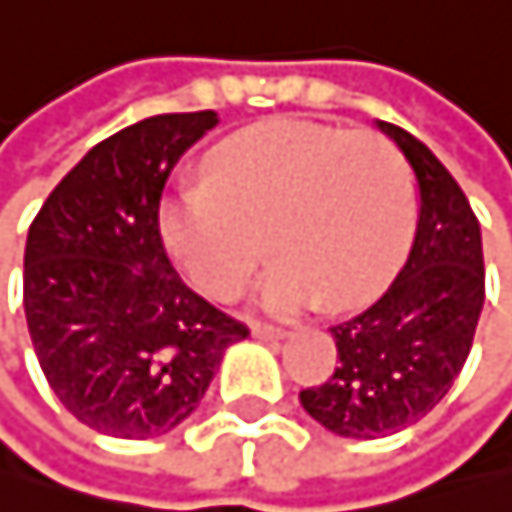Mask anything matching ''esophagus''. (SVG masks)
<instances>
[{"instance_id":"1","label":"esophagus","mask_w":512,"mask_h":512,"mask_svg":"<svg viewBox=\"0 0 512 512\" xmlns=\"http://www.w3.org/2000/svg\"><path fill=\"white\" fill-rule=\"evenodd\" d=\"M254 338H264V342H277V338H287V329H277V326H264V322H254L251 326Z\"/></svg>"}]
</instances>
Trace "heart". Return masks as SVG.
<instances>
[{
  "label": "heart",
  "mask_w": 512,
  "mask_h": 512,
  "mask_svg": "<svg viewBox=\"0 0 512 512\" xmlns=\"http://www.w3.org/2000/svg\"><path fill=\"white\" fill-rule=\"evenodd\" d=\"M209 183L161 199L157 232L203 293L232 300L267 251L261 306L296 313L371 303L406 258L416 222L413 177L374 131L267 119L212 148Z\"/></svg>",
  "instance_id": "heart-1"
}]
</instances>
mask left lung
I'll return each mask as SVG.
<instances>
[{"label": "left lung", "mask_w": 512, "mask_h": 512, "mask_svg": "<svg viewBox=\"0 0 512 512\" xmlns=\"http://www.w3.org/2000/svg\"><path fill=\"white\" fill-rule=\"evenodd\" d=\"M419 186L416 238L403 271L364 313L332 326L338 368L300 390L303 410L345 439H381L419 423L452 390L484 309L481 225L455 177L423 141L390 122Z\"/></svg>", "instance_id": "left-lung-1"}]
</instances>
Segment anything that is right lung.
Masks as SVG:
<instances>
[{
    "label": "right lung",
    "instance_id": "add662e5",
    "mask_svg": "<svg viewBox=\"0 0 512 512\" xmlns=\"http://www.w3.org/2000/svg\"><path fill=\"white\" fill-rule=\"evenodd\" d=\"M216 112L151 115L54 186L25 245V319L47 384L115 439H154L190 416L225 348L248 329L196 296L167 261L157 209Z\"/></svg>",
    "mask_w": 512,
    "mask_h": 512
}]
</instances>
